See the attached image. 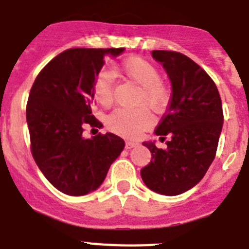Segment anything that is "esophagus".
I'll return each instance as SVG.
<instances>
[{
	"mask_svg": "<svg viewBox=\"0 0 249 249\" xmlns=\"http://www.w3.org/2000/svg\"><path fill=\"white\" fill-rule=\"evenodd\" d=\"M137 146H138L137 142H132V141H127V142H126V148L127 149L135 148V147H137Z\"/></svg>",
	"mask_w": 249,
	"mask_h": 249,
	"instance_id": "1",
	"label": "esophagus"
}]
</instances>
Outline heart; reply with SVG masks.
<instances>
[{"instance_id":"1","label":"heart","mask_w":249,"mask_h":249,"mask_svg":"<svg viewBox=\"0 0 249 249\" xmlns=\"http://www.w3.org/2000/svg\"><path fill=\"white\" fill-rule=\"evenodd\" d=\"M121 71L127 78L141 87L137 105L146 106L155 112H160L168 103L169 91L160 81L157 68L146 59L132 57L121 65ZM93 94L102 106H109L113 101V76L109 71H101L93 82ZM108 127L123 137H136L151 123L144 109L118 108L109 114Z\"/></svg>"}]
</instances>
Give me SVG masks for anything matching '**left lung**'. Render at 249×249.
Masks as SVG:
<instances>
[{
  "label": "left lung",
  "instance_id": "8db88e82",
  "mask_svg": "<svg viewBox=\"0 0 249 249\" xmlns=\"http://www.w3.org/2000/svg\"><path fill=\"white\" fill-rule=\"evenodd\" d=\"M152 57L172 85L167 113L155 131L169 141L166 149L143 142L152 160L141 177L153 192L177 196L198 183L214 160L223 126L222 101L212 78L190 57L162 50L152 51Z\"/></svg>",
  "mask_w": 249,
  "mask_h": 249
}]
</instances>
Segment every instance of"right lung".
<instances>
[{"label":"right lung","mask_w":249,"mask_h":249,"mask_svg":"<svg viewBox=\"0 0 249 249\" xmlns=\"http://www.w3.org/2000/svg\"><path fill=\"white\" fill-rule=\"evenodd\" d=\"M124 48H71L45 66L35 80L26 108L31 152L39 171L57 190L85 196L105 181L124 148L113 133L82 136L83 127H102L94 118L93 82L107 56Z\"/></svg>","instance_id":"obj_1"}]
</instances>
